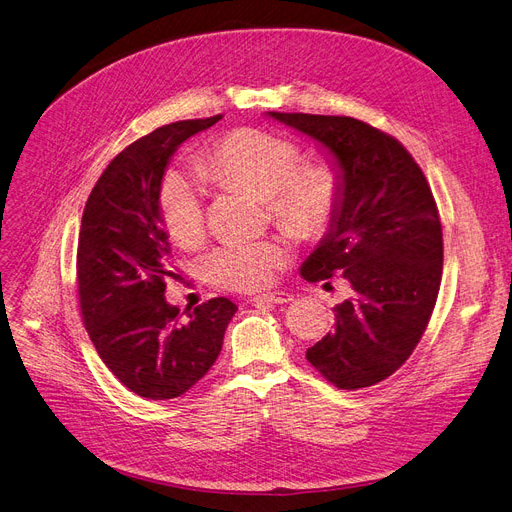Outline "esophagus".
<instances>
[{
  "instance_id": "1",
  "label": "esophagus",
  "mask_w": 512,
  "mask_h": 512,
  "mask_svg": "<svg viewBox=\"0 0 512 512\" xmlns=\"http://www.w3.org/2000/svg\"><path fill=\"white\" fill-rule=\"evenodd\" d=\"M294 298H292V294H288V292H267V294H258L256 298H254V302L256 304H285V302H292Z\"/></svg>"
}]
</instances>
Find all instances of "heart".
Masks as SVG:
<instances>
[{"instance_id": "heart-1", "label": "heart", "mask_w": 512, "mask_h": 512, "mask_svg": "<svg viewBox=\"0 0 512 512\" xmlns=\"http://www.w3.org/2000/svg\"><path fill=\"white\" fill-rule=\"evenodd\" d=\"M294 140L243 128L224 134L203 153L199 172L220 185L237 187L267 199L273 218L300 239H321L338 220L344 185L330 163H306ZM163 227L180 245L203 237V191L193 180L172 172L161 185ZM288 262L277 241H224L206 258L208 277L227 290L252 292L269 285Z\"/></svg>"}]
</instances>
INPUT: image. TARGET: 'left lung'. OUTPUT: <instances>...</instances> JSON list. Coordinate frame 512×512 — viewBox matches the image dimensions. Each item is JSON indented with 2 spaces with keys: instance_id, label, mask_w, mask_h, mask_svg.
Instances as JSON below:
<instances>
[{
  "instance_id": "left-lung-1",
  "label": "left lung",
  "mask_w": 512,
  "mask_h": 512,
  "mask_svg": "<svg viewBox=\"0 0 512 512\" xmlns=\"http://www.w3.org/2000/svg\"><path fill=\"white\" fill-rule=\"evenodd\" d=\"M269 117L321 142L344 185L338 220L300 275L321 281L342 273L353 296L336 304V327L306 359L338 388L372 386L414 353L435 309L443 233L433 191L410 151L365 121L277 111Z\"/></svg>"
}]
</instances>
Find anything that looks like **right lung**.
Here are the masks:
<instances>
[{
  "instance_id": "right-lung-1",
  "label": "right lung",
  "mask_w": 512,
  "mask_h": 512,
  "mask_svg": "<svg viewBox=\"0 0 512 512\" xmlns=\"http://www.w3.org/2000/svg\"><path fill=\"white\" fill-rule=\"evenodd\" d=\"M222 115L161 126L121 151L94 185L77 243L79 309L96 353L138 397L185 395L220 355L237 306L212 298L187 317L166 300L178 279L159 212L176 149Z\"/></svg>"
}]
</instances>
